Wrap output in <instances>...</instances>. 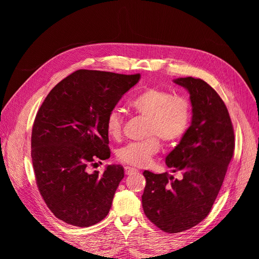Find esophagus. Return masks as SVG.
Segmentation results:
<instances>
[{"instance_id":"34e87169","label":"esophagus","mask_w":259,"mask_h":259,"mask_svg":"<svg viewBox=\"0 0 259 259\" xmlns=\"http://www.w3.org/2000/svg\"><path fill=\"white\" fill-rule=\"evenodd\" d=\"M124 171H125V174L126 175H131V174H133V173H136V171H138L136 168H134V167H131V166H125L124 167Z\"/></svg>"}]
</instances>
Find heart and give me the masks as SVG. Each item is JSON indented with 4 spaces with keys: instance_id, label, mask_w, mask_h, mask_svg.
I'll use <instances>...</instances> for the list:
<instances>
[{
    "instance_id": "1",
    "label": "heart",
    "mask_w": 259,
    "mask_h": 259,
    "mask_svg": "<svg viewBox=\"0 0 259 259\" xmlns=\"http://www.w3.org/2000/svg\"><path fill=\"white\" fill-rule=\"evenodd\" d=\"M131 108L137 114L148 119L147 135L152 136L144 142H133L117 151L120 162L132 166L144 167L160 151L161 138L170 144L182 138L189 126L191 119L190 101L184 96L160 88H148L140 92L131 101ZM124 117L117 109L107 114L105 127L113 139L122 136Z\"/></svg>"
}]
</instances>
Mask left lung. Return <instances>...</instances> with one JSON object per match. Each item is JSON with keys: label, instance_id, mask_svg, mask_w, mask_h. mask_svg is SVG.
<instances>
[{"label": "left lung", "instance_id": "1", "mask_svg": "<svg viewBox=\"0 0 259 259\" xmlns=\"http://www.w3.org/2000/svg\"><path fill=\"white\" fill-rule=\"evenodd\" d=\"M174 82L188 90L192 106L191 125L165 159L183 178L145 170L142 195L149 221L167 233L190 229L208 215L234 152L232 122L216 91L192 76Z\"/></svg>", "mask_w": 259, "mask_h": 259}]
</instances>
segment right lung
Segmentation results:
<instances>
[{"label":"right lung","mask_w":259,"mask_h":259,"mask_svg":"<svg viewBox=\"0 0 259 259\" xmlns=\"http://www.w3.org/2000/svg\"><path fill=\"white\" fill-rule=\"evenodd\" d=\"M139 79V73L77 70L55 86L38 109L31 135L35 182L60 221L90 227L108 215L124 169L88 168L110 158L107 114Z\"/></svg>","instance_id":"1"}]
</instances>
